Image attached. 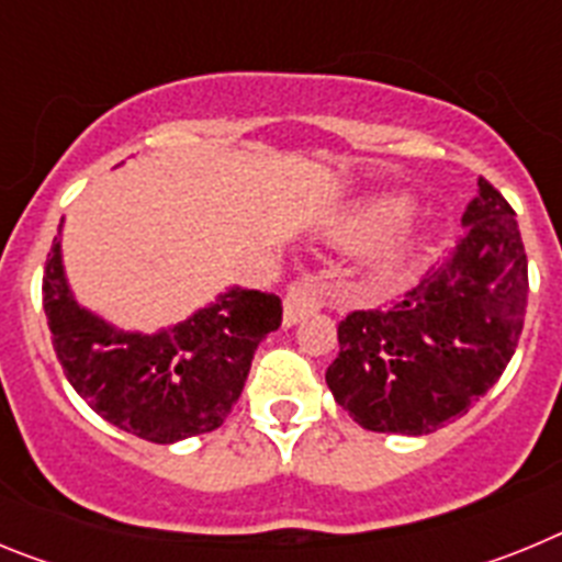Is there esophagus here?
<instances>
[{
  "instance_id": "obj_1",
  "label": "esophagus",
  "mask_w": 562,
  "mask_h": 562,
  "mask_svg": "<svg viewBox=\"0 0 562 562\" xmlns=\"http://www.w3.org/2000/svg\"><path fill=\"white\" fill-rule=\"evenodd\" d=\"M321 306H324V290H321L310 276L295 278V281L286 286L284 295V324H297L301 317L312 315V312H317Z\"/></svg>"
}]
</instances>
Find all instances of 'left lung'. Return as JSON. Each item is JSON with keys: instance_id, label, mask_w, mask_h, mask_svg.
Listing matches in <instances>:
<instances>
[{"instance_id": "1", "label": "left lung", "mask_w": 562, "mask_h": 562, "mask_svg": "<svg viewBox=\"0 0 562 562\" xmlns=\"http://www.w3.org/2000/svg\"><path fill=\"white\" fill-rule=\"evenodd\" d=\"M461 222L464 238L448 265L337 326L326 385L366 430L434 434L464 416L513 360L529 295L518 220L481 177Z\"/></svg>"}]
</instances>
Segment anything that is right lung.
<instances>
[{"instance_id": "obj_1", "label": "right lung", "mask_w": 562, "mask_h": 562, "mask_svg": "<svg viewBox=\"0 0 562 562\" xmlns=\"http://www.w3.org/2000/svg\"><path fill=\"white\" fill-rule=\"evenodd\" d=\"M42 297L69 385L98 416L154 445L220 428L241 396L258 342L281 326V297L236 286L157 335L114 329L72 297L58 238L47 252Z\"/></svg>"}]
</instances>
